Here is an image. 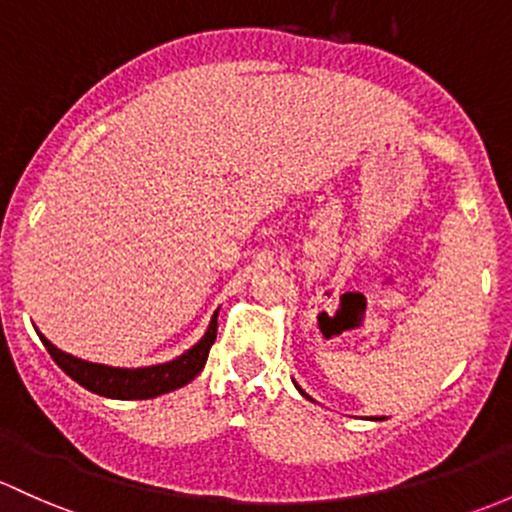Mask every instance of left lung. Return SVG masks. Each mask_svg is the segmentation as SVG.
I'll use <instances>...</instances> for the list:
<instances>
[{
	"label": "left lung",
	"instance_id": "obj_1",
	"mask_svg": "<svg viewBox=\"0 0 512 512\" xmlns=\"http://www.w3.org/2000/svg\"><path fill=\"white\" fill-rule=\"evenodd\" d=\"M301 395H304V392H301ZM304 397H309V395H304Z\"/></svg>",
	"mask_w": 512,
	"mask_h": 512
}]
</instances>
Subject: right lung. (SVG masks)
Returning <instances> with one entry per match:
<instances>
[{
    "label": "right lung",
    "instance_id": "1",
    "mask_svg": "<svg viewBox=\"0 0 512 512\" xmlns=\"http://www.w3.org/2000/svg\"><path fill=\"white\" fill-rule=\"evenodd\" d=\"M215 333H218V321H211L206 336L198 341V346H193L191 351H186L181 358L171 360L164 365H152V368H107V365L88 363V360L73 358V355L58 351L51 341L41 336L43 346L51 353V358L56 360L58 368L66 375H71L78 385H83L85 390L98 392L102 397H112V400H149V397L164 395V392L176 390V387H184L191 383L198 373L206 365L208 353L215 343Z\"/></svg>",
    "mask_w": 512,
    "mask_h": 512
}]
</instances>
